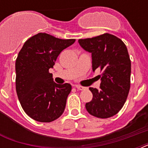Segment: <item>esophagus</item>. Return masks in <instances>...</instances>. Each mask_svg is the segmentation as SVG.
Instances as JSON below:
<instances>
[{
	"label": "esophagus",
	"instance_id": "1",
	"mask_svg": "<svg viewBox=\"0 0 148 148\" xmlns=\"http://www.w3.org/2000/svg\"><path fill=\"white\" fill-rule=\"evenodd\" d=\"M75 88L77 89V90H83L85 89V88L84 87H83V86H79V85H77Z\"/></svg>",
	"mask_w": 148,
	"mask_h": 148
}]
</instances>
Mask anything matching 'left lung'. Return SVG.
<instances>
[{"label":"left lung","mask_w":148,"mask_h":148,"mask_svg":"<svg viewBox=\"0 0 148 148\" xmlns=\"http://www.w3.org/2000/svg\"><path fill=\"white\" fill-rule=\"evenodd\" d=\"M78 42L92 54L93 71L99 69L101 72L100 89L89 88L93 98L86 103V109L99 118L112 117L123 108L131 87V63L126 45L108 33L79 39Z\"/></svg>","instance_id":"1"}]
</instances>
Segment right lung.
I'll list each match as a JSON object with an SVG mask.
<instances>
[{"label":"right lung","instance_id":"obj_1","mask_svg":"<svg viewBox=\"0 0 148 148\" xmlns=\"http://www.w3.org/2000/svg\"><path fill=\"white\" fill-rule=\"evenodd\" d=\"M75 39L38 33L24 43L15 62L16 91L23 110L39 122H51L64 113L71 85L53 82L49 72L57 58Z\"/></svg>","mask_w":148,"mask_h":148}]
</instances>
